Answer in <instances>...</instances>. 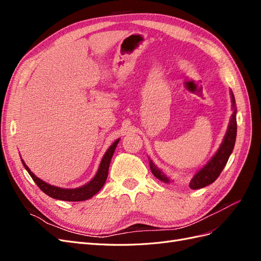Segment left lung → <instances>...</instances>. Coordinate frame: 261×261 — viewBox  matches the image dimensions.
<instances>
[{"instance_id": "obj_1", "label": "left lung", "mask_w": 261, "mask_h": 261, "mask_svg": "<svg viewBox=\"0 0 261 261\" xmlns=\"http://www.w3.org/2000/svg\"><path fill=\"white\" fill-rule=\"evenodd\" d=\"M231 98L234 112L232 114L230 124H228V128L224 136L223 143L221 144L217 153L211 158V160L199 172H197V174L189 181V187L192 189H198L212 184L221 174V172L224 169L228 158H230L233 151L236 139V130H238V124H236V107L233 92H231ZM150 169H151L152 174L156 178L165 181V183H169L170 179L155 167L151 160H150Z\"/></svg>"}]
</instances>
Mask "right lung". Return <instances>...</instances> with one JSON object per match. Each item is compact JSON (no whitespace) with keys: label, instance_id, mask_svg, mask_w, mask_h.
Listing matches in <instances>:
<instances>
[{"label":"right lung","instance_id":"obj_1","mask_svg":"<svg viewBox=\"0 0 261 261\" xmlns=\"http://www.w3.org/2000/svg\"><path fill=\"white\" fill-rule=\"evenodd\" d=\"M120 139H117L113 145L108 149V151L106 152L105 156L102 158V161L100 163L99 170L97 172L96 176H94L88 184H86L80 188H75V189H65V188H61L50 185L48 183H45L42 179L37 177L33 172L29 170V168L25 164L22 160V164L25 169L28 171L30 174L31 178L35 180V183L38 185V187L41 189V191L46 194L48 196L52 197L54 199H59V200H65V201H83L86 199H89L93 195H96L102 186L105 185L107 177H108V172H109V167H110V162H111V159L113 156V153L115 151V148L118 144Z\"/></svg>","mask_w":261,"mask_h":261}]
</instances>
